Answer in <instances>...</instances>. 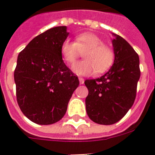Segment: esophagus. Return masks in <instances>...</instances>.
I'll return each mask as SVG.
<instances>
[{
	"label": "esophagus",
	"instance_id": "1",
	"mask_svg": "<svg viewBox=\"0 0 155 155\" xmlns=\"http://www.w3.org/2000/svg\"><path fill=\"white\" fill-rule=\"evenodd\" d=\"M79 80H80V84H83L84 83V78L82 77H79Z\"/></svg>",
	"mask_w": 155,
	"mask_h": 155
}]
</instances>
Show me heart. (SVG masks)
<instances>
[{"label":"heart","instance_id":"heart-1","mask_svg":"<svg viewBox=\"0 0 155 155\" xmlns=\"http://www.w3.org/2000/svg\"><path fill=\"white\" fill-rule=\"evenodd\" d=\"M64 60L72 64L84 53V60L73 66V72L78 75H90L96 71L102 73L108 70L114 60V52L103 40L93 33H83L76 37V42L66 39L61 46Z\"/></svg>","mask_w":155,"mask_h":155}]
</instances>
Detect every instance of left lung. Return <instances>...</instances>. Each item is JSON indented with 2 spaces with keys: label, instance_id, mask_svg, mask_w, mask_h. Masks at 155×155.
Segmentation results:
<instances>
[{
  "label": "left lung",
  "instance_id": "8db88e82",
  "mask_svg": "<svg viewBox=\"0 0 155 155\" xmlns=\"http://www.w3.org/2000/svg\"><path fill=\"white\" fill-rule=\"evenodd\" d=\"M114 63L101 77L86 80L85 100L87 116L100 125H113L134 104L139 80V57L129 42L113 34Z\"/></svg>",
  "mask_w": 155,
  "mask_h": 155
}]
</instances>
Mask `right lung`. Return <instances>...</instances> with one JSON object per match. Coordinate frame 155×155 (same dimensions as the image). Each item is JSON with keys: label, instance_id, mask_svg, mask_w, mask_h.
<instances>
[{"label": "right lung", "instance_id": "add662e5", "mask_svg": "<svg viewBox=\"0 0 155 155\" xmlns=\"http://www.w3.org/2000/svg\"><path fill=\"white\" fill-rule=\"evenodd\" d=\"M68 35L66 26L51 28L33 38L18 54L17 101L23 114L38 125L61 120L80 84L62 58L61 46Z\"/></svg>", "mask_w": 155, "mask_h": 155}]
</instances>
